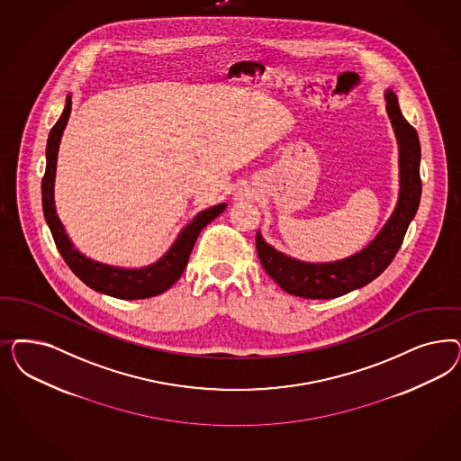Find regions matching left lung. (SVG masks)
Returning <instances> with one entry per match:
<instances>
[{"instance_id": "8db88e82", "label": "left lung", "mask_w": 461, "mask_h": 461, "mask_svg": "<svg viewBox=\"0 0 461 461\" xmlns=\"http://www.w3.org/2000/svg\"><path fill=\"white\" fill-rule=\"evenodd\" d=\"M384 98L399 146V198L395 208L380 232L361 251L326 263L302 261L282 253L267 244L261 230H258L256 249L259 261L286 294L313 300L346 295L382 275L402 246L420 202V144L416 129L402 115L393 89L386 88Z\"/></svg>"}]
</instances>
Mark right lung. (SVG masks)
<instances>
[{"label": "right lung", "instance_id": "obj_1", "mask_svg": "<svg viewBox=\"0 0 461 461\" xmlns=\"http://www.w3.org/2000/svg\"><path fill=\"white\" fill-rule=\"evenodd\" d=\"M73 106V95L69 93L64 104V112L60 113L59 120L50 129L45 149V175L42 179V208H44L45 222L49 225L54 242L59 249L60 256L71 267L76 276L93 288L110 297L122 298V300H139V298L156 297L161 295L167 288H171L178 282L185 267L188 265L190 254L194 249V242L202 229L219 217L227 203H219L213 207L205 208L196 213L194 221L186 223L171 248L152 265L140 267H123L104 265L95 261L88 256L79 253L73 244V240L66 234L64 223L60 222L56 202H54V183H56V167H58V154L64 129L71 115Z\"/></svg>", "mask_w": 461, "mask_h": 461}]
</instances>
